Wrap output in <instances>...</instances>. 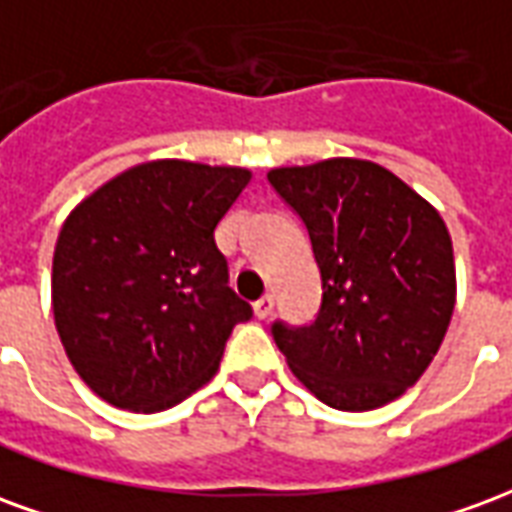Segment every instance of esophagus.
<instances>
[{
    "label": "esophagus",
    "instance_id": "obj_1",
    "mask_svg": "<svg viewBox=\"0 0 512 512\" xmlns=\"http://www.w3.org/2000/svg\"><path fill=\"white\" fill-rule=\"evenodd\" d=\"M271 312H274V296L266 293V296H260V299L255 301V315L257 318H268Z\"/></svg>",
    "mask_w": 512,
    "mask_h": 512
}]
</instances>
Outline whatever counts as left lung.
Segmentation results:
<instances>
[{
  "label": "left lung",
  "mask_w": 512,
  "mask_h": 512,
  "mask_svg": "<svg viewBox=\"0 0 512 512\" xmlns=\"http://www.w3.org/2000/svg\"><path fill=\"white\" fill-rule=\"evenodd\" d=\"M307 227L323 301L310 326H271L293 376L326 406H386L428 370L455 310L452 238L389 169L326 158L268 172Z\"/></svg>",
  "instance_id": "left-lung-1"
}]
</instances>
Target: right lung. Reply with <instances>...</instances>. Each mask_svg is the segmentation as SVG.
<instances>
[{"label":"right lung","instance_id":"obj_1","mask_svg":"<svg viewBox=\"0 0 512 512\" xmlns=\"http://www.w3.org/2000/svg\"><path fill=\"white\" fill-rule=\"evenodd\" d=\"M244 167L147 161L95 189L54 246L51 307L73 370L126 411H164L208 384L252 307L227 285L213 230Z\"/></svg>","mask_w":512,"mask_h":512}]
</instances>
